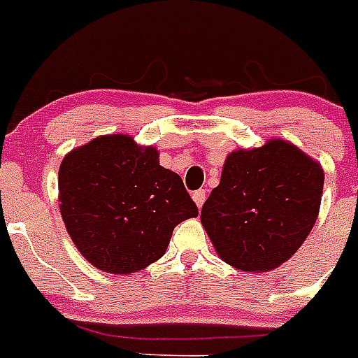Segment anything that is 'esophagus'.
I'll use <instances>...</instances> for the list:
<instances>
[{"instance_id":"34e87169","label":"esophagus","mask_w":358,"mask_h":358,"mask_svg":"<svg viewBox=\"0 0 358 358\" xmlns=\"http://www.w3.org/2000/svg\"><path fill=\"white\" fill-rule=\"evenodd\" d=\"M192 199L195 201L197 208H202V204L206 201V189H197V192H194V194H192Z\"/></svg>"}]
</instances>
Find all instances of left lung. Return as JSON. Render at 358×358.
<instances>
[{"mask_svg":"<svg viewBox=\"0 0 358 358\" xmlns=\"http://www.w3.org/2000/svg\"><path fill=\"white\" fill-rule=\"evenodd\" d=\"M324 172L296 145L271 140L227 156L201 222L226 264L271 271L301 248L321 206Z\"/></svg>","mask_w":358,"mask_h":358,"instance_id":"left-lung-1","label":"left lung"}]
</instances>
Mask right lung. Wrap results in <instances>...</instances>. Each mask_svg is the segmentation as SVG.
Returning a JSON list of instances; mask_svg holds the SVG:
<instances>
[{"mask_svg": "<svg viewBox=\"0 0 358 358\" xmlns=\"http://www.w3.org/2000/svg\"><path fill=\"white\" fill-rule=\"evenodd\" d=\"M61 215L85 260L131 274L159 260L173 227L199 210L154 147L131 136H98L73 148L59 169Z\"/></svg>", "mask_w": 358, "mask_h": 358, "instance_id": "1", "label": "right lung"}]
</instances>
